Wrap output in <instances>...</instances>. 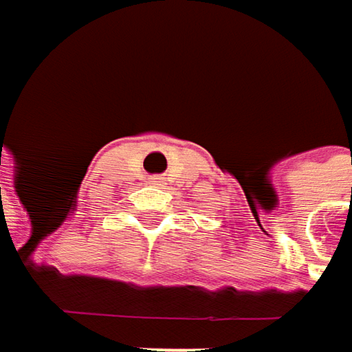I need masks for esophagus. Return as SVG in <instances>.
Returning <instances> with one entry per match:
<instances>
[{"label":"esophagus","instance_id":"esophagus-1","mask_svg":"<svg viewBox=\"0 0 352 352\" xmlns=\"http://www.w3.org/2000/svg\"><path fill=\"white\" fill-rule=\"evenodd\" d=\"M148 185H157V187L163 185V177H151L148 179Z\"/></svg>","mask_w":352,"mask_h":352}]
</instances>
